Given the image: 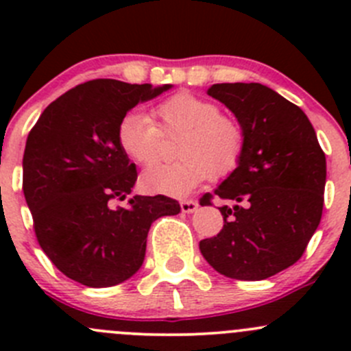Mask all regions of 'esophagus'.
Returning a JSON list of instances; mask_svg holds the SVG:
<instances>
[{
  "mask_svg": "<svg viewBox=\"0 0 351 351\" xmlns=\"http://www.w3.org/2000/svg\"><path fill=\"white\" fill-rule=\"evenodd\" d=\"M180 207H182V212H185V214H193V212L198 208V202L197 200H182L180 202Z\"/></svg>",
  "mask_w": 351,
  "mask_h": 351,
  "instance_id": "34e87169",
  "label": "esophagus"
}]
</instances>
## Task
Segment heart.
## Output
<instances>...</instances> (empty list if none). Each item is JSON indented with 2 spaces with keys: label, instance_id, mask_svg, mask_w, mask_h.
Segmentation results:
<instances>
[{
  "label": "heart",
  "instance_id": "1",
  "mask_svg": "<svg viewBox=\"0 0 351 351\" xmlns=\"http://www.w3.org/2000/svg\"><path fill=\"white\" fill-rule=\"evenodd\" d=\"M156 123L146 113L129 112L117 129L122 151L137 165L158 159L161 134L180 136L176 143L178 161L156 165L143 173L141 185L159 195H189L208 176L224 178L241 162L244 132L232 117L222 115L217 104L192 93H176L153 110Z\"/></svg>",
  "mask_w": 351,
  "mask_h": 351
}]
</instances>
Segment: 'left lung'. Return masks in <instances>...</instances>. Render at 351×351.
Wrapping results in <instances>:
<instances>
[{"mask_svg": "<svg viewBox=\"0 0 351 351\" xmlns=\"http://www.w3.org/2000/svg\"><path fill=\"white\" fill-rule=\"evenodd\" d=\"M234 113L244 132L238 168L214 190L234 202L219 207L224 228L202 239L207 263L229 278L263 280L295 263L319 226L326 156L297 105L260 83L207 90ZM210 193L200 205H210Z\"/></svg>", "mask_w": 351, "mask_h": 351, "instance_id": "8db88e82", "label": "left lung"}]
</instances>
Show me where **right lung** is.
<instances>
[{
    "label": "right lung",
    "mask_w": 351,
    "mask_h": 351,
    "mask_svg": "<svg viewBox=\"0 0 351 351\" xmlns=\"http://www.w3.org/2000/svg\"><path fill=\"white\" fill-rule=\"evenodd\" d=\"M169 88L86 81L52 101L28 134L23 193L35 236L71 280L95 289L125 282L143 267L151 224L180 212L169 197H128L136 165L117 139L129 110ZM125 197V208L112 207Z\"/></svg>",
    "instance_id": "1"
}]
</instances>
